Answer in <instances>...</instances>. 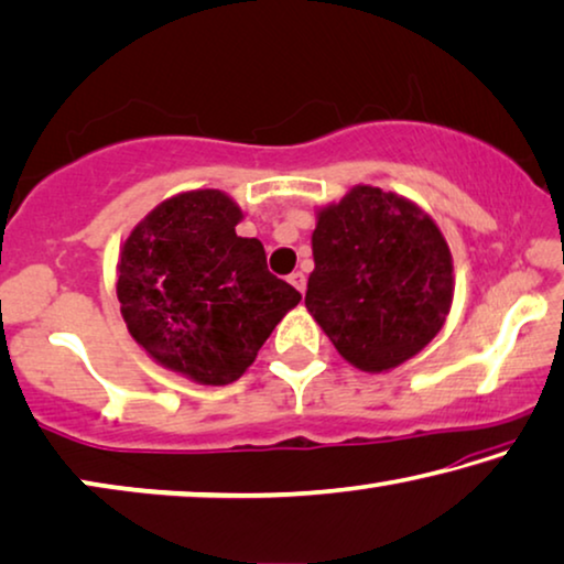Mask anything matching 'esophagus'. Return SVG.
<instances>
[{
    "label": "esophagus",
    "instance_id": "obj_1",
    "mask_svg": "<svg viewBox=\"0 0 564 564\" xmlns=\"http://www.w3.org/2000/svg\"><path fill=\"white\" fill-rule=\"evenodd\" d=\"M290 284H292V288H297L300 292H305V288H307V276L302 274V272H292V274H290Z\"/></svg>",
    "mask_w": 564,
    "mask_h": 564
}]
</instances>
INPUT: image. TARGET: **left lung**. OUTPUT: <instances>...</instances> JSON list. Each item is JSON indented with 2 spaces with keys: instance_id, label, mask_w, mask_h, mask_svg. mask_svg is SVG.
Masks as SVG:
<instances>
[{
  "instance_id": "obj_1",
  "label": "left lung",
  "mask_w": 564,
  "mask_h": 564,
  "mask_svg": "<svg viewBox=\"0 0 564 564\" xmlns=\"http://www.w3.org/2000/svg\"><path fill=\"white\" fill-rule=\"evenodd\" d=\"M305 305L338 354L381 373L417 356L453 305V257L412 200L356 185L317 210Z\"/></svg>"
}]
</instances>
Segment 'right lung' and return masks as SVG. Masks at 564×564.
Returning a JSON list of instances; mask_svg holds the SVG:
<instances>
[{
	"mask_svg": "<svg viewBox=\"0 0 564 564\" xmlns=\"http://www.w3.org/2000/svg\"><path fill=\"white\" fill-rule=\"evenodd\" d=\"M241 218L226 193L187 191L150 210L119 251L117 297L132 338L208 387L239 379L302 300L269 272L262 241L236 236Z\"/></svg>",
	"mask_w": 564,
	"mask_h": 564,
	"instance_id": "add662e5",
	"label": "right lung"
}]
</instances>
